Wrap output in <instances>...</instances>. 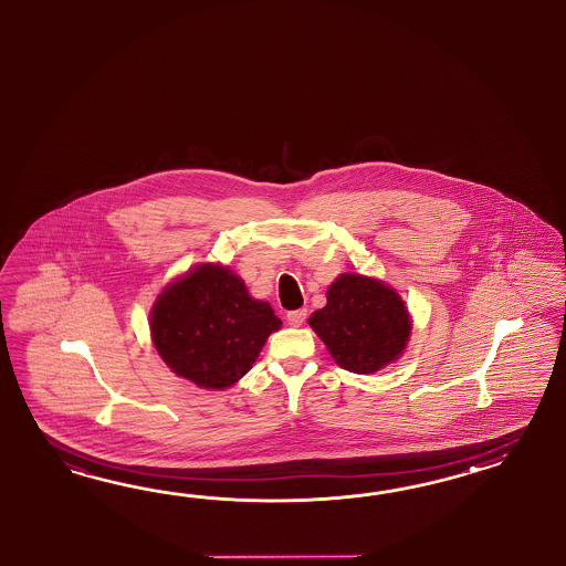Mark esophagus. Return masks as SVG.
<instances>
[{"instance_id": "esophagus-1", "label": "esophagus", "mask_w": 566, "mask_h": 566, "mask_svg": "<svg viewBox=\"0 0 566 566\" xmlns=\"http://www.w3.org/2000/svg\"><path fill=\"white\" fill-rule=\"evenodd\" d=\"M286 319H289V325H292V327H301L306 319V308L291 311V313L286 315Z\"/></svg>"}]
</instances>
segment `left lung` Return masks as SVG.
Here are the masks:
<instances>
[{
	"mask_svg": "<svg viewBox=\"0 0 566 566\" xmlns=\"http://www.w3.org/2000/svg\"><path fill=\"white\" fill-rule=\"evenodd\" d=\"M337 365L350 373H377L398 360L412 319L398 292L379 280L342 274L327 291V305L308 317Z\"/></svg>",
	"mask_w": 566,
	"mask_h": 566,
	"instance_id": "obj_1",
	"label": "left lung"
}]
</instances>
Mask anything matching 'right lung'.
I'll list each match as a JSON object with an SVG mask.
<instances>
[{
	"mask_svg": "<svg viewBox=\"0 0 566 566\" xmlns=\"http://www.w3.org/2000/svg\"><path fill=\"white\" fill-rule=\"evenodd\" d=\"M282 322L249 296L229 268L201 263L170 282L150 313L153 342L168 368L203 389H227L249 373Z\"/></svg>",
	"mask_w": 566,
	"mask_h": 566,
	"instance_id": "right-lung-1",
	"label": "right lung"
}]
</instances>
